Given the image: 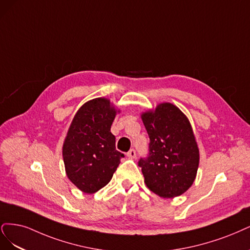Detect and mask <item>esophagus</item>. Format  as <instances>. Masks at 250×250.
<instances>
[{
  "label": "esophagus",
  "mask_w": 250,
  "mask_h": 250,
  "mask_svg": "<svg viewBox=\"0 0 250 250\" xmlns=\"http://www.w3.org/2000/svg\"><path fill=\"white\" fill-rule=\"evenodd\" d=\"M126 156L130 158V159H135L136 158V150L135 149H130L127 151V154H126Z\"/></svg>",
  "instance_id": "obj_1"
}]
</instances>
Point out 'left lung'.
Instances as JSON below:
<instances>
[{"label":"left lung","mask_w":250,"mask_h":250,"mask_svg":"<svg viewBox=\"0 0 250 250\" xmlns=\"http://www.w3.org/2000/svg\"><path fill=\"white\" fill-rule=\"evenodd\" d=\"M148 137L146 158L138 165L147 188L164 198L180 196L196 178L199 150L189 119L170 103L141 115Z\"/></svg>","instance_id":"8db88e82"}]
</instances>
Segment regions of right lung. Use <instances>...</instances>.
<instances>
[{"label":"right lung","instance_id":"obj_1","mask_svg":"<svg viewBox=\"0 0 250 250\" xmlns=\"http://www.w3.org/2000/svg\"><path fill=\"white\" fill-rule=\"evenodd\" d=\"M116 112L108 99L88 101L78 110L64 140L67 178L88 194L106 186L125 157L116 150L115 136L110 132Z\"/></svg>","mask_w":250,"mask_h":250}]
</instances>
